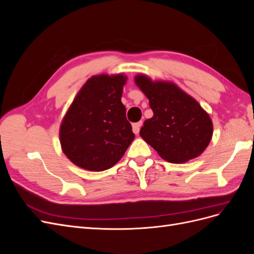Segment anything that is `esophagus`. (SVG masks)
<instances>
[{
	"instance_id": "1",
	"label": "esophagus",
	"mask_w": 254,
	"mask_h": 254,
	"mask_svg": "<svg viewBox=\"0 0 254 254\" xmlns=\"http://www.w3.org/2000/svg\"><path fill=\"white\" fill-rule=\"evenodd\" d=\"M141 126H142V122H137V123H134V124H132V130H133V132L135 134H137V133L140 132Z\"/></svg>"
}]
</instances>
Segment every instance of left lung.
<instances>
[{"mask_svg":"<svg viewBox=\"0 0 254 254\" xmlns=\"http://www.w3.org/2000/svg\"><path fill=\"white\" fill-rule=\"evenodd\" d=\"M134 82L153 112L140 130L142 139L167 162L181 164L200 156L213 135L212 120L200 104L173 81L137 74Z\"/></svg>","mask_w":254,"mask_h":254,"instance_id":"obj_1","label":"left lung"}]
</instances>
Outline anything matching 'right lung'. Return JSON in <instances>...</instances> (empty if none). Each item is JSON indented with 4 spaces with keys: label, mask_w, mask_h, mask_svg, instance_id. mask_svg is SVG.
<instances>
[{
    "label": "right lung",
    "mask_w": 254,
    "mask_h": 254,
    "mask_svg": "<svg viewBox=\"0 0 254 254\" xmlns=\"http://www.w3.org/2000/svg\"><path fill=\"white\" fill-rule=\"evenodd\" d=\"M127 76L99 74L76 94L61 121V149L73 164L103 172L117 164L134 139L121 98Z\"/></svg>",
    "instance_id": "add662e5"
}]
</instances>
